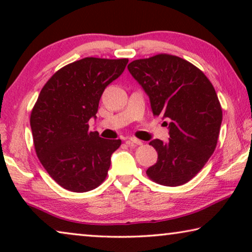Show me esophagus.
<instances>
[{
    "label": "esophagus",
    "instance_id": "34e87169",
    "mask_svg": "<svg viewBox=\"0 0 252 252\" xmlns=\"http://www.w3.org/2000/svg\"><path fill=\"white\" fill-rule=\"evenodd\" d=\"M128 143H132V144H136V146H142L143 142L139 139H136V137H129L128 139Z\"/></svg>",
    "mask_w": 252,
    "mask_h": 252
}]
</instances>
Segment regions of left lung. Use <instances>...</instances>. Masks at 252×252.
I'll return each instance as SVG.
<instances>
[{
  "instance_id": "obj_1",
  "label": "left lung",
  "mask_w": 252,
  "mask_h": 252,
  "mask_svg": "<svg viewBox=\"0 0 252 252\" xmlns=\"http://www.w3.org/2000/svg\"><path fill=\"white\" fill-rule=\"evenodd\" d=\"M127 68L149 96L154 116L170 122L168 142L150 141L158 159L147 175L168 187L187 184L218 142L222 110L215 88L199 68L173 55L133 61Z\"/></svg>"
}]
</instances>
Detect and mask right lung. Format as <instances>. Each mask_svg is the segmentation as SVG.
Here are the masks:
<instances>
[{"label": "right lung", "mask_w": 252, "mask_h": 252, "mask_svg": "<svg viewBox=\"0 0 252 252\" xmlns=\"http://www.w3.org/2000/svg\"><path fill=\"white\" fill-rule=\"evenodd\" d=\"M127 63V58H82L58 70L41 89L30 120L34 148L48 174L67 190L89 191L105 180L122 140L99 137L88 122Z\"/></svg>", "instance_id": "1"}]
</instances>
